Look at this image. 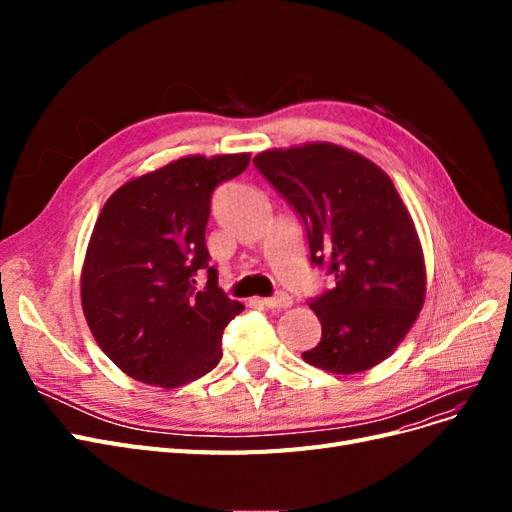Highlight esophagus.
<instances>
[{
    "instance_id": "1",
    "label": "esophagus",
    "mask_w": 512,
    "mask_h": 512,
    "mask_svg": "<svg viewBox=\"0 0 512 512\" xmlns=\"http://www.w3.org/2000/svg\"><path fill=\"white\" fill-rule=\"evenodd\" d=\"M262 305L269 307V309H288L292 305V297H288L286 292H277L275 297L262 299Z\"/></svg>"
}]
</instances>
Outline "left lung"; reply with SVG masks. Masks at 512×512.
I'll list each match as a JSON object with an SVG mask.
<instances>
[{
  "label": "left lung",
  "mask_w": 512,
  "mask_h": 512,
  "mask_svg": "<svg viewBox=\"0 0 512 512\" xmlns=\"http://www.w3.org/2000/svg\"><path fill=\"white\" fill-rule=\"evenodd\" d=\"M307 230L312 265L335 288L312 299L322 337L303 361L331 374L376 367L425 303V258L414 222L380 166L333 143L269 149L254 158Z\"/></svg>",
  "instance_id": "8db88e82"
}]
</instances>
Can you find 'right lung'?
<instances>
[{"label": "right lung", "mask_w": 512, "mask_h": 512, "mask_svg": "<svg viewBox=\"0 0 512 512\" xmlns=\"http://www.w3.org/2000/svg\"><path fill=\"white\" fill-rule=\"evenodd\" d=\"M250 153L185 156L123 183L87 245L81 303L102 352L130 378L175 389L222 359V333L243 305L209 267L211 194L241 175ZM208 286L195 288V271Z\"/></svg>", "instance_id": "add662e5"}]
</instances>
